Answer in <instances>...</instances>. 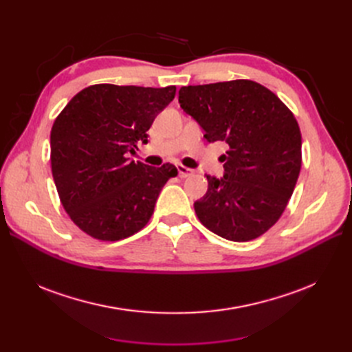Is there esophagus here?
Listing matches in <instances>:
<instances>
[{"instance_id": "1", "label": "esophagus", "mask_w": 352, "mask_h": 352, "mask_svg": "<svg viewBox=\"0 0 352 352\" xmlns=\"http://www.w3.org/2000/svg\"><path fill=\"white\" fill-rule=\"evenodd\" d=\"M177 170H179V176L180 177H189L190 175H194V170L192 168H188V167H185L182 164L177 166Z\"/></svg>"}]
</instances>
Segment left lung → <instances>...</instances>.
<instances>
[{
  "mask_svg": "<svg viewBox=\"0 0 352 352\" xmlns=\"http://www.w3.org/2000/svg\"><path fill=\"white\" fill-rule=\"evenodd\" d=\"M180 107L225 141V176H207V194L195 201L208 230L233 241L261 236L280 219L301 170V131L294 113L263 85L236 79L179 91Z\"/></svg>",
  "mask_w": 352,
  "mask_h": 352,
  "instance_id": "1",
  "label": "left lung"
}]
</instances>
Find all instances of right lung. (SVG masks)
<instances>
[{
	"label": "right lung",
	"mask_w": 352,
	"mask_h": 352,
	"mask_svg": "<svg viewBox=\"0 0 352 352\" xmlns=\"http://www.w3.org/2000/svg\"><path fill=\"white\" fill-rule=\"evenodd\" d=\"M176 95V87L144 88L98 83L82 89L51 129V170L69 217L87 235L120 241L150 221L173 164L131 162L138 142L146 144L154 119Z\"/></svg>",
	"instance_id": "obj_1"
}]
</instances>
